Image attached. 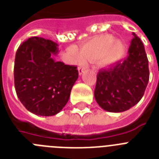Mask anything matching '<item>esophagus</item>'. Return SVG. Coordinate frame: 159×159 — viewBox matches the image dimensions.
Instances as JSON below:
<instances>
[{"label":"esophagus","mask_w":159,"mask_h":159,"mask_svg":"<svg viewBox=\"0 0 159 159\" xmlns=\"http://www.w3.org/2000/svg\"><path fill=\"white\" fill-rule=\"evenodd\" d=\"M78 71H79V74H80V75H81L84 72V71H85V67H79Z\"/></svg>","instance_id":"obj_1"}]
</instances>
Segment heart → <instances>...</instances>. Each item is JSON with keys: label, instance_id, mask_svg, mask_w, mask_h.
I'll return each mask as SVG.
<instances>
[{"label": "heart", "instance_id": "1", "mask_svg": "<svg viewBox=\"0 0 159 159\" xmlns=\"http://www.w3.org/2000/svg\"><path fill=\"white\" fill-rule=\"evenodd\" d=\"M125 52V44L121 40L115 39L111 34L93 38L81 47V52H74L77 62L84 59L89 61L98 60L102 66H107L121 58Z\"/></svg>", "mask_w": 159, "mask_h": 159}]
</instances>
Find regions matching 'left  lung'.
<instances>
[{
	"label": "left lung",
	"mask_w": 159,
	"mask_h": 159,
	"mask_svg": "<svg viewBox=\"0 0 159 159\" xmlns=\"http://www.w3.org/2000/svg\"><path fill=\"white\" fill-rule=\"evenodd\" d=\"M148 60L143 42L135 33L128 56L97 75L95 99L103 110L123 112L139 102L149 81Z\"/></svg>",
	"instance_id": "left-lung-1"
}]
</instances>
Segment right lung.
<instances>
[{"label": "right lung", "mask_w": 159, "mask_h": 159, "mask_svg": "<svg viewBox=\"0 0 159 159\" xmlns=\"http://www.w3.org/2000/svg\"><path fill=\"white\" fill-rule=\"evenodd\" d=\"M58 44L33 36L22 43L16 53L14 84L20 101L29 111L52 116L62 110L70 97L79 72L75 66L56 61Z\"/></svg>", "instance_id": "add662e5"}]
</instances>
